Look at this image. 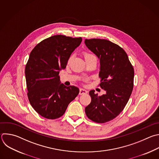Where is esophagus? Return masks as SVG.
Segmentation results:
<instances>
[{"instance_id": "34e87169", "label": "esophagus", "mask_w": 159, "mask_h": 159, "mask_svg": "<svg viewBox=\"0 0 159 159\" xmlns=\"http://www.w3.org/2000/svg\"><path fill=\"white\" fill-rule=\"evenodd\" d=\"M87 93V91L84 89H80V91H79V94L80 95H84Z\"/></svg>"}]
</instances>
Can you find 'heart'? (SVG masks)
Masks as SVG:
<instances>
[{
	"label": "heart",
	"instance_id": "1",
	"mask_svg": "<svg viewBox=\"0 0 159 159\" xmlns=\"http://www.w3.org/2000/svg\"><path fill=\"white\" fill-rule=\"evenodd\" d=\"M84 57H85V60L89 59H92V58H96L95 57V56H93L92 54H91V53L88 52H84ZM71 59H72V56L70 57V58L69 59V61H68L69 62L70 61Z\"/></svg>",
	"mask_w": 159,
	"mask_h": 159
}]
</instances>
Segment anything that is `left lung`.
Segmentation results:
<instances>
[{"instance_id":"obj_1","label":"left lung","mask_w":159,"mask_h":159,"mask_svg":"<svg viewBox=\"0 0 159 159\" xmlns=\"http://www.w3.org/2000/svg\"><path fill=\"white\" fill-rule=\"evenodd\" d=\"M86 46L100 59V87L106 93L89 92L91 102L85 109L87 117L97 123L111 121L124 110L134 87V70L125 50L106 39H85Z\"/></svg>"}]
</instances>
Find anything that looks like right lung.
I'll list each match as a JSON object with an SVG mask.
<instances>
[{"label":"right lung","mask_w":159,"mask_h":159,"mask_svg":"<svg viewBox=\"0 0 159 159\" xmlns=\"http://www.w3.org/2000/svg\"><path fill=\"white\" fill-rule=\"evenodd\" d=\"M82 40L81 37L56 35L43 40L31 51L25 69L27 96L32 107L43 117H61L79 94L78 87L61 84L59 74Z\"/></svg>","instance_id":"1"}]
</instances>
